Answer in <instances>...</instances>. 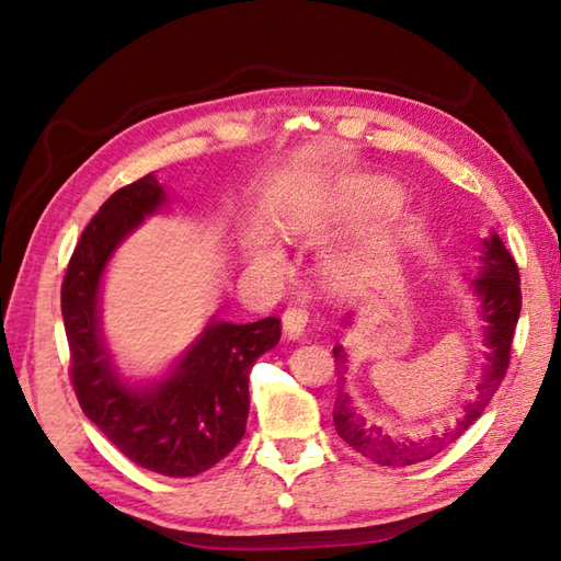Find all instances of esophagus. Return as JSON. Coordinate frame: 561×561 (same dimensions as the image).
I'll use <instances>...</instances> for the list:
<instances>
[{
	"instance_id": "obj_1",
	"label": "esophagus",
	"mask_w": 561,
	"mask_h": 561,
	"mask_svg": "<svg viewBox=\"0 0 561 561\" xmlns=\"http://www.w3.org/2000/svg\"><path fill=\"white\" fill-rule=\"evenodd\" d=\"M308 318H311V311H308L306 306H289L287 311H284V330H287V335L299 340L304 337V330L308 325Z\"/></svg>"
}]
</instances>
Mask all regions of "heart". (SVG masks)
Returning <instances> with one entry per match:
<instances>
[{"label":"heart","mask_w":561,"mask_h":561,"mask_svg":"<svg viewBox=\"0 0 561 561\" xmlns=\"http://www.w3.org/2000/svg\"><path fill=\"white\" fill-rule=\"evenodd\" d=\"M364 197L368 205L386 209V207L396 205V202L400 199V193L388 183H368L364 187ZM289 233H294V226H289ZM250 265H253V270H257L260 274H279L284 267V257L272 243L260 241L253 248V253H250Z\"/></svg>","instance_id":"b5f03b06"}]
</instances>
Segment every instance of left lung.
Masks as SVG:
<instances>
[{"mask_svg":"<svg viewBox=\"0 0 561 561\" xmlns=\"http://www.w3.org/2000/svg\"><path fill=\"white\" fill-rule=\"evenodd\" d=\"M484 272L474 279V291L482 299V318L486 320V344H490V366L482 383L478 386V400L465 404V414L460 420L446 428L444 434L432 436L426 440H396L386 434H380V428L366 426L359 414L354 412L350 398L344 396L342 388L337 390L335 398V428L337 434L347 440V444L359 453V456L374 460L378 465H388V468H404V465H414L434 458L436 453L444 450L453 440H458L470 424L478 420L490 404L496 388L502 386V378L506 376V368L511 362V344H514V332L520 316V277L516 260L511 257L502 238L492 236V241H484ZM335 354L337 368H344L347 356H344L342 347L332 350Z\"/></svg>","mask_w":561,"mask_h":561,"instance_id":"left-lung-1","label":"left lung"}]
</instances>
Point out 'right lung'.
<instances>
[{
    "label": "right lung",
    "instance_id": "add662e5",
    "mask_svg": "<svg viewBox=\"0 0 561 561\" xmlns=\"http://www.w3.org/2000/svg\"><path fill=\"white\" fill-rule=\"evenodd\" d=\"M163 199L149 173L113 193L83 229L62 279L69 380L83 414L129 460L165 478H195L243 438L250 366L279 342L282 325L274 316L248 325L214 320L159 386L133 390L115 376L99 330L101 274L117 243Z\"/></svg>",
    "mask_w": 561,
    "mask_h": 561
}]
</instances>
